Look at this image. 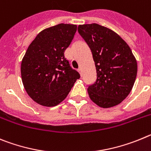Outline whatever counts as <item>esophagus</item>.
Listing matches in <instances>:
<instances>
[{
  "label": "esophagus",
  "mask_w": 151,
  "mask_h": 151,
  "mask_svg": "<svg viewBox=\"0 0 151 151\" xmlns=\"http://www.w3.org/2000/svg\"><path fill=\"white\" fill-rule=\"evenodd\" d=\"M78 70V72L80 73V74H82V69H81V68H79L78 70Z\"/></svg>",
  "instance_id": "esophagus-1"
}]
</instances>
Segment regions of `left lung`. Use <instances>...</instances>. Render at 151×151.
Here are the masks:
<instances>
[{"mask_svg": "<svg viewBox=\"0 0 151 151\" xmlns=\"http://www.w3.org/2000/svg\"><path fill=\"white\" fill-rule=\"evenodd\" d=\"M78 32L92 53L97 79L87 89L100 108L118 105L131 92L138 70L129 46L113 30L96 23L78 25Z\"/></svg>", "mask_w": 151, "mask_h": 151, "instance_id": "1", "label": "left lung"}]
</instances>
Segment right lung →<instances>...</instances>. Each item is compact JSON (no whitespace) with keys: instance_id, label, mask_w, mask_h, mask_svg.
I'll return each instance as SVG.
<instances>
[{"instance_id":"right-lung-1","label":"right lung","mask_w":151,"mask_h":151,"mask_svg":"<svg viewBox=\"0 0 151 151\" xmlns=\"http://www.w3.org/2000/svg\"><path fill=\"white\" fill-rule=\"evenodd\" d=\"M76 31V25L63 23L45 28L30 43L23 56V86L28 96L40 105L60 104L80 78L64 54Z\"/></svg>"}]
</instances>
